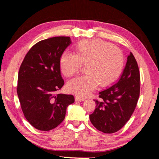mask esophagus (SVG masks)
I'll use <instances>...</instances> for the list:
<instances>
[{
  "mask_svg": "<svg viewBox=\"0 0 159 159\" xmlns=\"http://www.w3.org/2000/svg\"><path fill=\"white\" fill-rule=\"evenodd\" d=\"M84 100H85L84 98L79 97V96H76L75 97V101H77V102H84Z\"/></svg>",
  "mask_w": 159,
  "mask_h": 159,
  "instance_id": "34e87169",
  "label": "esophagus"
}]
</instances>
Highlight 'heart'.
<instances>
[{"mask_svg":"<svg viewBox=\"0 0 159 159\" xmlns=\"http://www.w3.org/2000/svg\"><path fill=\"white\" fill-rule=\"evenodd\" d=\"M121 50L102 40L80 42L75 47V54L64 51L60 56L61 71L67 77L78 74L82 64H86L87 74L70 80L67 89L79 97L90 94L100 84L107 86L116 80L124 66Z\"/></svg>","mask_w":159,"mask_h":159,"instance_id":"obj_1","label":"heart"}]
</instances>
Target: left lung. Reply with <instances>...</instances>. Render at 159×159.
<instances>
[{
  "mask_svg": "<svg viewBox=\"0 0 159 159\" xmlns=\"http://www.w3.org/2000/svg\"><path fill=\"white\" fill-rule=\"evenodd\" d=\"M95 99V109L89 115L91 123L104 133L121 129L134 112L140 94V74L131 52L118 82L100 91Z\"/></svg>",
  "mask_w": 159,
  "mask_h": 159,
  "instance_id": "1",
  "label": "left lung"
}]
</instances>
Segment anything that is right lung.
Masks as SVG:
<instances>
[{"label": "right lung", "instance_id": "right-lung-1", "mask_svg": "<svg viewBox=\"0 0 159 159\" xmlns=\"http://www.w3.org/2000/svg\"><path fill=\"white\" fill-rule=\"evenodd\" d=\"M68 36L38 42L25 57L18 76L17 94L24 115L34 127L50 131L64 121L72 95L56 93L64 84L59 65L61 54L71 44Z\"/></svg>", "mask_w": 159, "mask_h": 159}]
</instances>
